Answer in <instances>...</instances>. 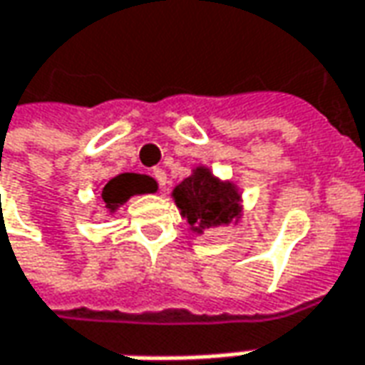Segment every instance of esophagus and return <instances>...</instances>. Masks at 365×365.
I'll list each match as a JSON object with an SVG mask.
<instances>
[{"label":"esophagus","mask_w":365,"mask_h":365,"mask_svg":"<svg viewBox=\"0 0 365 365\" xmlns=\"http://www.w3.org/2000/svg\"><path fill=\"white\" fill-rule=\"evenodd\" d=\"M153 177H154V180L158 182V187H165V185H166V173L163 170V168H154Z\"/></svg>","instance_id":"1"}]
</instances>
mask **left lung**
Segmentation results:
<instances>
[{
    "mask_svg": "<svg viewBox=\"0 0 365 365\" xmlns=\"http://www.w3.org/2000/svg\"><path fill=\"white\" fill-rule=\"evenodd\" d=\"M177 207L195 233L215 225H229L241 215L239 192L231 182H219L207 168H197L173 192Z\"/></svg>",
    "mask_w": 365,
    "mask_h": 365,
    "instance_id": "8db88e82",
    "label": "left lung"
}]
</instances>
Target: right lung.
<instances>
[{
	"label": "right lung",
	"mask_w": 365,
	"mask_h": 365,
	"mask_svg": "<svg viewBox=\"0 0 365 365\" xmlns=\"http://www.w3.org/2000/svg\"><path fill=\"white\" fill-rule=\"evenodd\" d=\"M154 190H156L154 178L146 175L124 173L108 180V185L102 188V202L106 205L108 211H116L132 195H144V192H154Z\"/></svg>",
	"instance_id": "right-lung-1"
}]
</instances>
